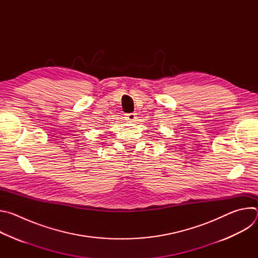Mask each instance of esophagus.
Wrapping results in <instances>:
<instances>
[{
    "mask_svg": "<svg viewBox=\"0 0 258 258\" xmlns=\"http://www.w3.org/2000/svg\"><path fill=\"white\" fill-rule=\"evenodd\" d=\"M125 119L130 122H135L137 119V114L136 113H126L125 114Z\"/></svg>",
    "mask_w": 258,
    "mask_h": 258,
    "instance_id": "34e87169",
    "label": "esophagus"
}]
</instances>
